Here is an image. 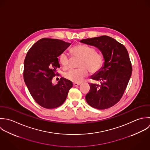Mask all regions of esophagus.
<instances>
[{
  "label": "esophagus",
  "mask_w": 150,
  "mask_h": 150,
  "mask_svg": "<svg viewBox=\"0 0 150 150\" xmlns=\"http://www.w3.org/2000/svg\"><path fill=\"white\" fill-rule=\"evenodd\" d=\"M73 86H74V87H76V86H78L80 85V83H74L73 84Z\"/></svg>",
  "instance_id": "esophagus-1"
}]
</instances>
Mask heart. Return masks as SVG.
I'll return each instance as SVG.
<instances>
[{"mask_svg": "<svg viewBox=\"0 0 150 150\" xmlns=\"http://www.w3.org/2000/svg\"><path fill=\"white\" fill-rule=\"evenodd\" d=\"M73 56L81 58L77 69L71 70L64 74V77L67 80L73 83H81L88 75V71L94 74L100 71L105 62L103 54L96 51L93 47L86 45L79 44L74 47L71 50ZM60 64L64 69H67L70 67V59L68 56L63 53L59 57Z\"/></svg>", "mask_w": 150, "mask_h": 150, "instance_id": "obj_1", "label": "heart"}]
</instances>
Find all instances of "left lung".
<instances>
[{"mask_svg":"<svg viewBox=\"0 0 150 150\" xmlns=\"http://www.w3.org/2000/svg\"><path fill=\"white\" fill-rule=\"evenodd\" d=\"M81 42L98 48L105 56L104 65L91 76L100 84L90 83L87 102L98 109H105L117 103L122 97L132 73V66L125 47L115 39L103 35L82 40Z\"/></svg>","mask_w":150,"mask_h":150,"instance_id":"8db88e82","label":"left lung"}]
</instances>
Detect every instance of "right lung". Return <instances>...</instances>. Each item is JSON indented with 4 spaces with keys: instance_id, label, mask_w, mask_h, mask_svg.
<instances>
[{
    "instance_id": "obj_1",
    "label": "right lung",
    "mask_w": 150,
    "mask_h": 150,
    "mask_svg": "<svg viewBox=\"0 0 150 150\" xmlns=\"http://www.w3.org/2000/svg\"><path fill=\"white\" fill-rule=\"evenodd\" d=\"M70 43L44 38L28 51L24 63L23 76L29 92L35 102L43 108L53 109L62 105L73 87L71 81L60 78L53 85L52 79L60 67L58 57Z\"/></svg>"
}]
</instances>
